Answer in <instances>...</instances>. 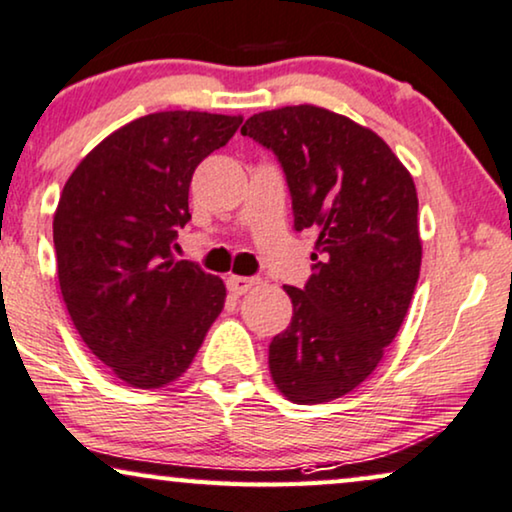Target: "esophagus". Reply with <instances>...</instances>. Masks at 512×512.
<instances>
[{
    "instance_id": "34e87169",
    "label": "esophagus",
    "mask_w": 512,
    "mask_h": 512,
    "mask_svg": "<svg viewBox=\"0 0 512 512\" xmlns=\"http://www.w3.org/2000/svg\"><path fill=\"white\" fill-rule=\"evenodd\" d=\"M257 283H260V278L257 276H229L227 278V288L231 295H245V292L255 288Z\"/></svg>"
}]
</instances>
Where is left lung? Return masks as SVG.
Listing matches in <instances>:
<instances>
[{"mask_svg": "<svg viewBox=\"0 0 512 512\" xmlns=\"http://www.w3.org/2000/svg\"><path fill=\"white\" fill-rule=\"evenodd\" d=\"M281 163L295 229H316L311 276L292 288L288 330L269 370L297 405L342 398L398 335L421 269L412 175L370 128L297 105L252 114L241 128Z\"/></svg>", "mask_w": 512, "mask_h": 512, "instance_id": "left-lung-1", "label": "left lung"}]
</instances>
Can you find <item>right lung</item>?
Wrapping results in <instances>:
<instances>
[{"label": "right lung", "mask_w": 512, "mask_h": 512, "mask_svg": "<svg viewBox=\"0 0 512 512\" xmlns=\"http://www.w3.org/2000/svg\"><path fill=\"white\" fill-rule=\"evenodd\" d=\"M241 117L156 112L119 128L70 175L53 217L60 292L88 349L135 388L170 384L192 365L227 288L175 260L192 220L199 163Z\"/></svg>", "instance_id": "1"}]
</instances>
